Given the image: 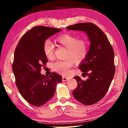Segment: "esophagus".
<instances>
[{"instance_id": "obj_1", "label": "esophagus", "mask_w": 128, "mask_h": 128, "mask_svg": "<svg viewBox=\"0 0 128 128\" xmlns=\"http://www.w3.org/2000/svg\"><path fill=\"white\" fill-rule=\"evenodd\" d=\"M68 79L69 78L68 77H62V81H68Z\"/></svg>"}]
</instances>
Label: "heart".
I'll use <instances>...</instances> for the list:
<instances>
[{
    "instance_id": "heart-1",
    "label": "heart",
    "mask_w": 128,
    "mask_h": 128,
    "mask_svg": "<svg viewBox=\"0 0 128 128\" xmlns=\"http://www.w3.org/2000/svg\"><path fill=\"white\" fill-rule=\"evenodd\" d=\"M59 44L68 49L66 59H71L66 61H57L52 65V69L59 74L66 75L72 67L73 60L79 62L86 58L88 51V43L85 40H79L77 36L70 34H65L56 39ZM43 50L48 59H52L55 47L50 40H46L43 45Z\"/></svg>"
}]
</instances>
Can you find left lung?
<instances>
[{
	"label": "left lung",
	"instance_id": "left-lung-1",
	"mask_svg": "<svg viewBox=\"0 0 128 128\" xmlns=\"http://www.w3.org/2000/svg\"><path fill=\"white\" fill-rule=\"evenodd\" d=\"M68 30H80L87 34L90 42L89 50L79 68L86 81L79 76L74 78L77 88L73 92L74 98L84 105L98 102L107 93L115 73L114 51L107 36L92 23H79L69 26Z\"/></svg>",
	"mask_w": 128,
	"mask_h": 128
}]
</instances>
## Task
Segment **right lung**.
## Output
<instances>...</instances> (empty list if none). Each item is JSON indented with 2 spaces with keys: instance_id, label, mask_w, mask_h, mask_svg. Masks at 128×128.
Segmentation results:
<instances>
[{
  "instance_id": "right-lung-1",
  "label": "right lung",
  "mask_w": 128,
  "mask_h": 128,
  "mask_svg": "<svg viewBox=\"0 0 128 128\" xmlns=\"http://www.w3.org/2000/svg\"><path fill=\"white\" fill-rule=\"evenodd\" d=\"M62 29L37 26L25 33L14 51L12 70L19 92L25 100L41 106L52 98L61 76L52 72L48 77L40 73L48 62L43 50L44 41Z\"/></svg>"
}]
</instances>
